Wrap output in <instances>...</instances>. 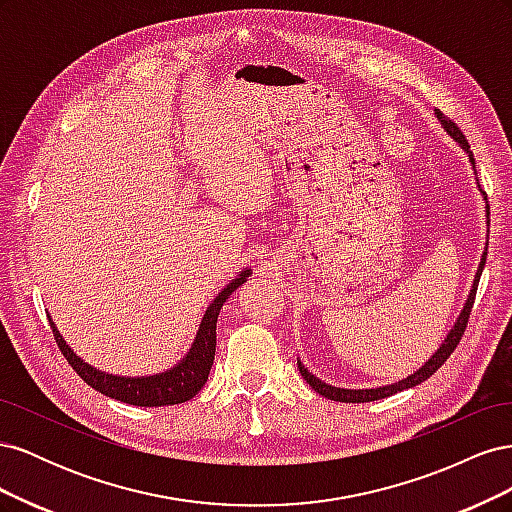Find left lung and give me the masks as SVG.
Returning a JSON list of instances; mask_svg holds the SVG:
<instances>
[{"mask_svg": "<svg viewBox=\"0 0 512 512\" xmlns=\"http://www.w3.org/2000/svg\"><path fill=\"white\" fill-rule=\"evenodd\" d=\"M436 117H438V121L442 123V128L446 130V134L451 136L453 141H455L463 151L468 153V160H470V164H472V168H474V173H476V162H474V156H472V151H470V145H468V141H466V136H463L461 130L455 126V123H453L451 119H446L440 111H436ZM476 183H478V179H476ZM480 194H483V198L487 200L485 192H480ZM485 209H487V220H489V205H487ZM487 245H489V241H487ZM485 260H487V252H483V256H480V265H478V269H476L472 288H470V292H468V299H466V303H463L461 312H459L455 324L451 327V331L446 333L444 342H442L440 348H438L436 352H433V354L429 356V359H427L421 367H418V369L414 371V374H410L408 378H401L399 382H393V384L376 386V389H339V386L327 384L324 380L316 378V376L312 374V371H309V369L301 363V359H297L301 376H303V378L307 380V384L312 386V389H314L316 393H320L322 397L333 399V401H344V404H365V401L384 399V397H391V395H395V393H399V391L412 389V386L425 382L429 376L436 374V371L444 365V361L448 359V356L453 354V350L457 348L463 331H466V324H468V318H470V312H472V305H474V297H476V288H478L480 273H483V269H485Z\"/></svg>", "mask_w": 512, "mask_h": 512, "instance_id": "obj_1", "label": "left lung"}]
</instances>
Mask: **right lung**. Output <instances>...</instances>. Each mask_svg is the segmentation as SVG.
<instances>
[{"mask_svg": "<svg viewBox=\"0 0 512 512\" xmlns=\"http://www.w3.org/2000/svg\"><path fill=\"white\" fill-rule=\"evenodd\" d=\"M250 275H252V269L247 267L235 277V280H230V284L222 288L218 297L209 303L203 320H200V327L196 331V337L188 354H185L177 365H173L166 371H160V374H151V376L108 374V371H102L94 365L85 363L81 356L66 344L64 335L59 333L51 316H49V322H51V329L59 350L64 352L72 369L91 386V389H96L102 395L123 401V404H130V406H143V408L175 406L192 399L205 386L213 365V356H215V327H218L220 309L230 294L235 292L241 284H245Z\"/></svg>", "mask_w": 512, "mask_h": 512, "instance_id": "add662e5", "label": "right lung"}]
</instances>
